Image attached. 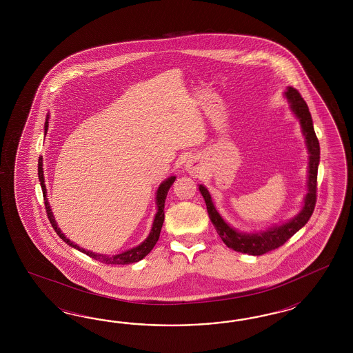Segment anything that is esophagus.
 Here are the masks:
<instances>
[{
    "label": "esophagus",
    "instance_id": "obj_1",
    "mask_svg": "<svg viewBox=\"0 0 353 353\" xmlns=\"http://www.w3.org/2000/svg\"><path fill=\"white\" fill-rule=\"evenodd\" d=\"M196 170H198V168L195 167V164H189V165H188V171H189V173H195Z\"/></svg>",
    "mask_w": 353,
    "mask_h": 353
}]
</instances>
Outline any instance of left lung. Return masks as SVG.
<instances>
[{
  "mask_svg": "<svg viewBox=\"0 0 353 353\" xmlns=\"http://www.w3.org/2000/svg\"><path fill=\"white\" fill-rule=\"evenodd\" d=\"M285 96L289 99L291 111L295 114L296 118L299 119L301 132L305 137V143L310 154L308 182H307L308 192L304 198V207L299 214H296L294 219H291L289 223L273 226L268 229L267 232L241 233L225 223L224 219L214 208L212 198L208 190L204 188L203 185H199V192L203 195L204 202L207 205V212L217 234L220 235V238L223 239L226 246L233 248L236 252L259 256L276 250L278 247L285 245V242H288L292 235L307 224L314 211L316 199H317L316 192H317V171H319V163H320V143L314 133L310 108L307 106L305 101L300 96L299 92L289 86L288 90L285 92Z\"/></svg>",
  "mask_w": 353,
  "mask_h": 353,
  "instance_id": "left-lung-1",
  "label": "left lung"
}]
</instances>
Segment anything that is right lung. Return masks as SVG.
Returning <instances> with one entry per match:
<instances>
[{
    "label": "right lung",
    "instance_id": "1",
    "mask_svg": "<svg viewBox=\"0 0 353 353\" xmlns=\"http://www.w3.org/2000/svg\"><path fill=\"white\" fill-rule=\"evenodd\" d=\"M49 115L46 117V121H45V134L48 132V127H49ZM39 180H40V185H41V189H43V201H45V210H46V214H48V219L50 221V224L53 226L55 233L59 235L61 239H63L64 242L68 245V246L74 247L76 250L81 251L86 254L88 256L98 260L103 264H108V265H125V264H132V263H137L139 260H142L143 257L146 256L149 254L150 251L154 248V246L157 245L158 239H159V235H161V226L164 223V204H165V199H167V194L168 190L173 185V182L176 180L174 176H171L170 179H167L165 181H163L157 192V205H158V212L155 214V219H154V223H152V228H151V232H150L149 236L137 247H133L125 252H121L118 255H101V254H94L92 251H86L84 248L77 246L74 242H71L65 235L61 232V229L58 228L57 221L54 219L53 212H52V208L49 205L48 202V198H46V186H45V181H43V158L40 157L39 158Z\"/></svg>",
    "mask_w": 353,
    "mask_h": 353
}]
</instances>
